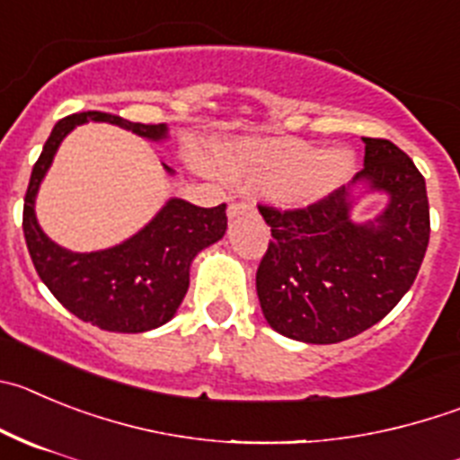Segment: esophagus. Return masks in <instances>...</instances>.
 I'll use <instances>...</instances> for the list:
<instances>
[{
  "mask_svg": "<svg viewBox=\"0 0 460 460\" xmlns=\"http://www.w3.org/2000/svg\"><path fill=\"white\" fill-rule=\"evenodd\" d=\"M252 214H255V205H252V202H233V205L227 208V217L230 218L252 217Z\"/></svg>",
  "mask_w": 460,
  "mask_h": 460,
  "instance_id": "1",
  "label": "esophagus"
}]
</instances>
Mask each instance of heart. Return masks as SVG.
<instances>
[{"mask_svg":"<svg viewBox=\"0 0 460 460\" xmlns=\"http://www.w3.org/2000/svg\"><path fill=\"white\" fill-rule=\"evenodd\" d=\"M353 155L344 147L314 150L298 138H242L223 146L214 166L243 187H269L288 208L322 200L347 182Z\"/></svg>","mask_w":460,"mask_h":460,"instance_id":"1","label":"heart"}]
</instances>
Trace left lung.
<instances>
[{"label": "left lung", "instance_id": "1", "mask_svg": "<svg viewBox=\"0 0 460 460\" xmlns=\"http://www.w3.org/2000/svg\"><path fill=\"white\" fill-rule=\"evenodd\" d=\"M365 141L353 184L387 193L376 218H351V189L340 187L303 209L258 205L271 242L255 285L273 331L307 344L344 342L381 322L411 289L429 246L422 172L387 138Z\"/></svg>", "mask_w": 460, "mask_h": 460}]
</instances>
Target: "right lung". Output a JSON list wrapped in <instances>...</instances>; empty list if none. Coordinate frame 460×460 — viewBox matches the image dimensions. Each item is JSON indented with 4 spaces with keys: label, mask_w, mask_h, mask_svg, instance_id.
<instances>
[{
    "label": "right lung",
    "mask_w": 460,
    "mask_h": 460,
    "mask_svg": "<svg viewBox=\"0 0 460 460\" xmlns=\"http://www.w3.org/2000/svg\"><path fill=\"white\" fill-rule=\"evenodd\" d=\"M88 120L118 125L150 141L168 137L164 123H132L104 111H82L58 120L33 166L24 196L22 230L29 255L49 292L82 322L111 332L153 331L178 313L189 289L193 258L226 234V202L218 208H196L182 198H171L153 221L118 246L95 252L61 248L40 230L33 205L61 141Z\"/></svg>",
    "instance_id": "right-lung-1"
}]
</instances>
